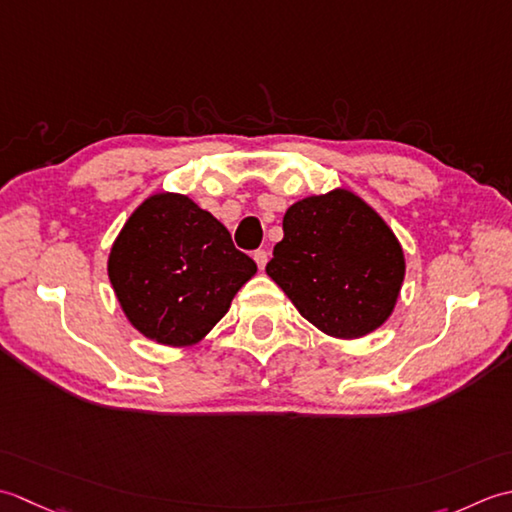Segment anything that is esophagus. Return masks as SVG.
Returning <instances> with one entry per match:
<instances>
[{
  "instance_id": "34e87169",
  "label": "esophagus",
  "mask_w": 512,
  "mask_h": 512,
  "mask_svg": "<svg viewBox=\"0 0 512 512\" xmlns=\"http://www.w3.org/2000/svg\"><path fill=\"white\" fill-rule=\"evenodd\" d=\"M254 260H256V265H258V269H265V265H267V260H269V254L265 252V249H256V252H254Z\"/></svg>"
}]
</instances>
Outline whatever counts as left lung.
Returning a JSON list of instances; mask_svg holds the SVG:
<instances>
[{
	"label": "left lung",
	"mask_w": 512,
	"mask_h": 512,
	"mask_svg": "<svg viewBox=\"0 0 512 512\" xmlns=\"http://www.w3.org/2000/svg\"><path fill=\"white\" fill-rule=\"evenodd\" d=\"M265 271L302 318L333 338L382 327L398 302L404 252L382 216L349 190L307 196L283 218Z\"/></svg>",
	"instance_id": "8db88e82"
}]
</instances>
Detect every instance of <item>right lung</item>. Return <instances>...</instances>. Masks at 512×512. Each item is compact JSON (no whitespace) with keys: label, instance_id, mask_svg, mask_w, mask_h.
Segmentation results:
<instances>
[{"label":"right lung","instance_id":"add662e5","mask_svg":"<svg viewBox=\"0 0 512 512\" xmlns=\"http://www.w3.org/2000/svg\"><path fill=\"white\" fill-rule=\"evenodd\" d=\"M256 274L221 221L192 198L159 192L114 241L108 276L130 325L168 347H190L221 320Z\"/></svg>","mask_w":512,"mask_h":512}]
</instances>
